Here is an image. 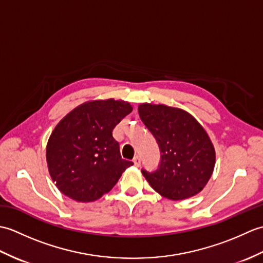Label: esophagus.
Segmentation results:
<instances>
[{
  "label": "esophagus",
  "instance_id": "34e87169",
  "mask_svg": "<svg viewBox=\"0 0 263 263\" xmlns=\"http://www.w3.org/2000/svg\"><path fill=\"white\" fill-rule=\"evenodd\" d=\"M133 163H135V165L137 166V167H139L141 165V158L139 157V156H136L135 158H133Z\"/></svg>",
  "mask_w": 263,
  "mask_h": 263
}]
</instances>
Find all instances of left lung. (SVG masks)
I'll list each match as a JSON object with an SVG mask.
<instances>
[{
  "label": "left lung",
  "instance_id": "left-lung-1",
  "mask_svg": "<svg viewBox=\"0 0 263 263\" xmlns=\"http://www.w3.org/2000/svg\"><path fill=\"white\" fill-rule=\"evenodd\" d=\"M139 114L161 154L157 170H141L152 187L171 200L199 193L211 177L216 158L204 128L187 111L165 105L141 104Z\"/></svg>",
  "mask_w": 263,
  "mask_h": 263
}]
</instances>
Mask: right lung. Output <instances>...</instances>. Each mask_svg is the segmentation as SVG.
<instances>
[{"label":"right lung","instance_id":"right-lung-1","mask_svg":"<svg viewBox=\"0 0 263 263\" xmlns=\"http://www.w3.org/2000/svg\"><path fill=\"white\" fill-rule=\"evenodd\" d=\"M132 111L122 100H95L78 106L54 128L47 143L48 171L66 197L90 202L109 192L133 165L121 157L113 130Z\"/></svg>","mask_w":263,"mask_h":263}]
</instances>
